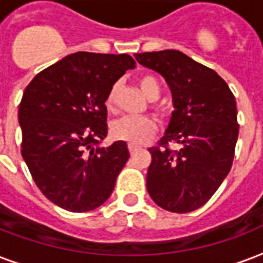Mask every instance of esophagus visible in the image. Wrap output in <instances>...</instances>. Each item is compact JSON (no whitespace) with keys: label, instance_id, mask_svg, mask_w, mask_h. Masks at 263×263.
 <instances>
[{"label":"esophagus","instance_id":"esophagus-1","mask_svg":"<svg viewBox=\"0 0 263 263\" xmlns=\"http://www.w3.org/2000/svg\"><path fill=\"white\" fill-rule=\"evenodd\" d=\"M129 151H130V154H134V152L137 151V146L133 145V144H129Z\"/></svg>","mask_w":263,"mask_h":263}]
</instances>
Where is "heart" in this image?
Masks as SVG:
<instances>
[{
    "label": "heart",
    "instance_id": "heart-1",
    "mask_svg": "<svg viewBox=\"0 0 263 263\" xmlns=\"http://www.w3.org/2000/svg\"><path fill=\"white\" fill-rule=\"evenodd\" d=\"M140 86H141L144 95L151 100L158 99L160 90H162L159 81L152 75L141 77ZM117 90L118 85H114L107 95L105 105L108 109L115 108ZM155 130H156L155 121L151 117H145V115H125V117L114 121L111 125V132H112L114 137L130 142V144H141V142L146 141L148 138L154 136Z\"/></svg>",
    "mask_w": 263,
    "mask_h": 263
}]
</instances>
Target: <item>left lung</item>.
Here are the masks:
<instances>
[{
  "mask_svg": "<svg viewBox=\"0 0 263 263\" xmlns=\"http://www.w3.org/2000/svg\"><path fill=\"white\" fill-rule=\"evenodd\" d=\"M141 66L170 86L174 111L159 146L149 148L146 189L172 213H189L209 201L232 167L239 134L236 100L214 70L180 50L136 53ZM168 143H176L170 150Z\"/></svg>",
  "mask_w": 263,
  "mask_h": 263,
  "instance_id": "1",
  "label": "left lung"
}]
</instances>
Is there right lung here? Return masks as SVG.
I'll list each match as a JSON object with an SVG mask.
<instances>
[{"label": "right lung", "mask_w": 263, "mask_h": 263, "mask_svg": "<svg viewBox=\"0 0 263 263\" xmlns=\"http://www.w3.org/2000/svg\"><path fill=\"white\" fill-rule=\"evenodd\" d=\"M136 67L129 54L77 52L34 77L19 105L22 156L32 180L59 207L85 213L107 200L129 159L107 137L109 89Z\"/></svg>", "instance_id": "1"}]
</instances>
